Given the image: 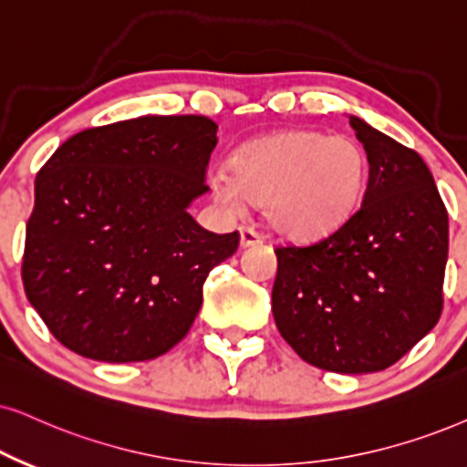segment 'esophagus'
I'll use <instances>...</instances> for the list:
<instances>
[{"instance_id":"obj_1","label":"esophagus","mask_w":467,"mask_h":467,"mask_svg":"<svg viewBox=\"0 0 467 467\" xmlns=\"http://www.w3.org/2000/svg\"><path fill=\"white\" fill-rule=\"evenodd\" d=\"M263 244V237L254 228L244 226L241 228V247H252Z\"/></svg>"}]
</instances>
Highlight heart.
I'll return each instance as SVG.
<instances>
[{
  "label": "heart",
  "instance_id": "b5f03b06",
  "mask_svg": "<svg viewBox=\"0 0 467 467\" xmlns=\"http://www.w3.org/2000/svg\"><path fill=\"white\" fill-rule=\"evenodd\" d=\"M366 181L368 157L359 141L295 129L241 146L233 172H211V190L230 211L245 200L263 202L265 220L286 237L317 239L349 220Z\"/></svg>",
  "mask_w": 467,
  "mask_h": 467
}]
</instances>
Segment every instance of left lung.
<instances>
[{
  "label": "left lung",
  "instance_id": "1",
  "mask_svg": "<svg viewBox=\"0 0 467 467\" xmlns=\"http://www.w3.org/2000/svg\"><path fill=\"white\" fill-rule=\"evenodd\" d=\"M368 157L362 206L326 239L275 247L271 310L317 368L377 373L440 321L448 213L416 150L349 116Z\"/></svg>",
  "mask_w": 467,
  "mask_h": 467
}]
</instances>
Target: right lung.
I'll use <instances>...</instances> for the list:
<instances>
[{
  "instance_id": "1",
  "label": "right lung",
  "mask_w": 467,
  "mask_h": 467,
  "mask_svg": "<svg viewBox=\"0 0 467 467\" xmlns=\"http://www.w3.org/2000/svg\"><path fill=\"white\" fill-rule=\"evenodd\" d=\"M215 144L206 116H141L73 135L40 168L21 275L67 349L144 362L185 338L206 275L239 247L190 215Z\"/></svg>"
}]
</instances>
